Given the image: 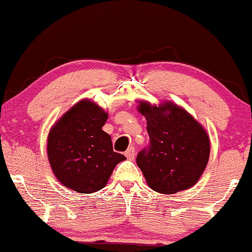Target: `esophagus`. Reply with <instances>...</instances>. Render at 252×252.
<instances>
[{
  "label": "esophagus",
  "mask_w": 252,
  "mask_h": 252,
  "mask_svg": "<svg viewBox=\"0 0 252 252\" xmlns=\"http://www.w3.org/2000/svg\"><path fill=\"white\" fill-rule=\"evenodd\" d=\"M125 156L127 157V159H129V160H133V159H134V157H135L134 147H133V146L128 147V150H127L125 152Z\"/></svg>",
  "instance_id": "obj_1"
}]
</instances>
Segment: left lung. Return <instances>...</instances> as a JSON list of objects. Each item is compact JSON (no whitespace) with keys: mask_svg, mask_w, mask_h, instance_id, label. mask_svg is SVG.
Here are the masks:
<instances>
[{"mask_svg":"<svg viewBox=\"0 0 252 252\" xmlns=\"http://www.w3.org/2000/svg\"><path fill=\"white\" fill-rule=\"evenodd\" d=\"M150 144L137 156L147 184L159 193L172 194L190 189L200 178L210 156L205 129L193 117L171 102L161 106L141 101Z\"/></svg>","mask_w":252,"mask_h":252,"instance_id":"obj_1","label":"left lung"}]
</instances>
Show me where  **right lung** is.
<instances>
[{"label": "right lung", "mask_w": 252, "mask_h": 252, "mask_svg": "<svg viewBox=\"0 0 252 252\" xmlns=\"http://www.w3.org/2000/svg\"><path fill=\"white\" fill-rule=\"evenodd\" d=\"M107 113L96 103L82 100L53 126L47 153L54 174L66 188L93 193L107 184L114 167L126 157L114 152L102 126Z\"/></svg>", "instance_id": "obj_1"}]
</instances>
